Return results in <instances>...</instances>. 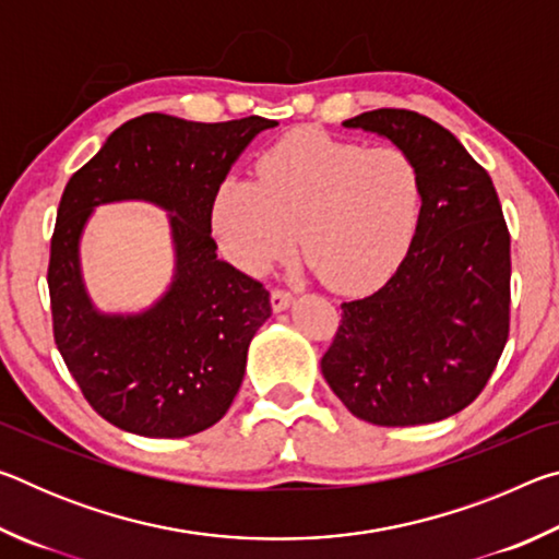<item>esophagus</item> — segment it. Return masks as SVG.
Here are the masks:
<instances>
[{"label": "esophagus", "instance_id": "esophagus-1", "mask_svg": "<svg viewBox=\"0 0 559 559\" xmlns=\"http://www.w3.org/2000/svg\"><path fill=\"white\" fill-rule=\"evenodd\" d=\"M290 302H293V293L290 290H286V288H273L271 290V308L276 310V313L290 308Z\"/></svg>", "mask_w": 559, "mask_h": 559}]
</instances>
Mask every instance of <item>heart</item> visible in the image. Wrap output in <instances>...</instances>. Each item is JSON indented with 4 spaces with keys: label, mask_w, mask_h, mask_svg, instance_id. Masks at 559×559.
<instances>
[{
    "label": "heart",
    "mask_w": 559,
    "mask_h": 559,
    "mask_svg": "<svg viewBox=\"0 0 559 559\" xmlns=\"http://www.w3.org/2000/svg\"><path fill=\"white\" fill-rule=\"evenodd\" d=\"M424 212V179L400 147H365L300 128L263 150L257 182L226 177L212 226L234 266L269 271L298 243L330 288L365 293L409 253Z\"/></svg>",
    "instance_id": "obj_1"
}]
</instances>
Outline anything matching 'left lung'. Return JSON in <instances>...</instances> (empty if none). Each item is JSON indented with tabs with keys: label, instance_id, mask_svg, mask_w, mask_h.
<instances>
[{
	"label": "left lung",
	"instance_id": "8db88e82",
	"mask_svg": "<svg viewBox=\"0 0 559 559\" xmlns=\"http://www.w3.org/2000/svg\"><path fill=\"white\" fill-rule=\"evenodd\" d=\"M404 150L424 179L414 243L384 286L343 302L325 382L357 419L416 427L484 392L510 330V234L496 187L447 128L380 108L343 122Z\"/></svg>",
	"mask_w": 559,
	"mask_h": 559
}]
</instances>
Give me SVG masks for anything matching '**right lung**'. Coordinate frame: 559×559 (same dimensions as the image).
Returning a JSON list of instances; mask_svg holds the SVG:
<instances>
[{
    "label": "right lung",
    "mask_w": 559,
    "mask_h": 559,
    "mask_svg": "<svg viewBox=\"0 0 559 559\" xmlns=\"http://www.w3.org/2000/svg\"><path fill=\"white\" fill-rule=\"evenodd\" d=\"M276 120L192 122L145 112L112 132L63 189L51 236L53 340L103 419L150 439L214 427L239 392L251 337L271 318L263 283L216 259L212 200L246 145ZM140 199L170 212L176 276L143 314H100L78 243L100 203Z\"/></svg>",
    "instance_id": "add662e5"
}]
</instances>
